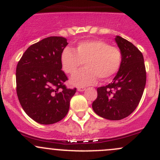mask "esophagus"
Returning a JSON list of instances; mask_svg holds the SVG:
<instances>
[{"label":"esophagus","mask_w":160,"mask_h":160,"mask_svg":"<svg viewBox=\"0 0 160 160\" xmlns=\"http://www.w3.org/2000/svg\"><path fill=\"white\" fill-rule=\"evenodd\" d=\"M86 90V88H83V87H80V88H77V90L78 91H83V90Z\"/></svg>","instance_id":"obj_1"}]
</instances>
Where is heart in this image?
I'll use <instances>...</instances> for the list:
<instances>
[{"mask_svg": "<svg viewBox=\"0 0 160 160\" xmlns=\"http://www.w3.org/2000/svg\"><path fill=\"white\" fill-rule=\"evenodd\" d=\"M123 62L120 49L111 46L102 40L80 42L75 49L65 48L61 53V63L67 73H75L84 62L85 67L71 79L72 84L88 86L96 82L98 77L108 80L115 75Z\"/></svg>", "mask_w": 160, "mask_h": 160, "instance_id": "b5f03b06", "label": "heart"}]
</instances>
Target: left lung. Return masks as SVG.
Masks as SVG:
<instances>
[{"mask_svg":"<svg viewBox=\"0 0 160 160\" xmlns=\"http://www.w3.org/2000/svg\"><path fill=\"white\" fill-rule=\"evenodd\" d=\"M115 41L123 54L122 65L112 83L97 89L98 97L92 104L98 115L108 120L130 115L139 104L146 83L142 53L121 36Z\"/></svg>","mask_w":160,"mask_h":160,"instance_id":"8db88e82","label":"left lung"}]
</instances>
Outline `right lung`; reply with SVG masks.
Returning <instances> with one entry per match:
<instances>
[{"label": "right lung", "mask_w": 160, "mask_h": 160, "mask_svg": "<svg viewBox=\"0 0 160 160\" xmlns=\"http://www.w3.org/2000/svg\"><path fill=\"white\" fill-rule=\"evenodd\" d=\"M67 38L51 36L27 49L16 68V91L25 112L35 122L51 125L68 113L77 88L69 89L61 69V53Z\"/></svg>", "instance_id": "add662e5"}]
</instances>
